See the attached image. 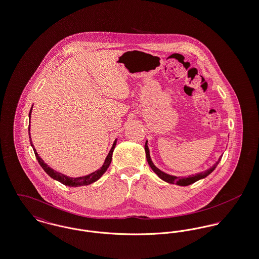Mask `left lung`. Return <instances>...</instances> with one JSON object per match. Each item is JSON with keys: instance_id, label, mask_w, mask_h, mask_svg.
Returning a JSON list of instances; mask_svg holds the SVG:
<instances>
[{"instance_id": "obj_1", "label": "left lung", "mask_w": 259, "mask_h": 259, "mask_svg": "<svg viewBox=\"0 0 259 259\" xmlns=\"http://www.w3.org/2000/svg\"><path fill=\"white\" fill-rule=\"evenodd\" d=\"M145 150H146V154H147V160H148L150 168L153 170V172H155V174L160 178L161 180H163L164 182L169 183V184H172V185H181V186H186V185H192V184H194L195 182H197L199 180L204 179V178H206L207 176H209V174L217 168L218 164L220 163V161H221L222 157V156H221L220 159L215 162V164H214L212 167H210L208 170H206L205 172H199V174H196V175L188 176V177L186 178V177H176V176H171V175H168V174L162 172L161 170H159V169L152 163V161L150 159L149 149H148V141L146 142V145H145Z\"/></svg>"}]
</instances>
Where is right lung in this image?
<instances>
[{
    "instance_id": "add662e5",
    "label": "right lung",
    "mask_w": 259,
    "mask_h": 259,
    "mask_svg": "<svg viewBox=\"0 0 259 259\" xmlns=\"http://www.w3.org/2000/svg\"><path fill=\"white\" fill-rule=\"evenodd\" d=\"M32 109L33 107L31 108L30 112H29V117H31V112H32ZM29 138H30V144L32 146V148L34 149V152H35V155H36V158H37V162L39 163L40 167L45 170V172H47L50 177H51L52 179L58 181L59 183H61L64 185H67V186H71V187H76V186H82V185H88L95 183L96 181H98L99 179L104 175V172H106L110 166L111 162V157H112V152H113V149L115 148V145H116V140L114 141L112 147H111V150L106 158V160L104 162L103 166L97 170L95 172H91L87 176H83V177H78V178H70L68 176H65L64 174L61 172H56L55 170L51 169L49 165H47L45 163V161L42 160L38 154H37V150L36 148H34V145L32 143V140H31V136H30V125H29Z\"/></svg>"
}]
</instances>
